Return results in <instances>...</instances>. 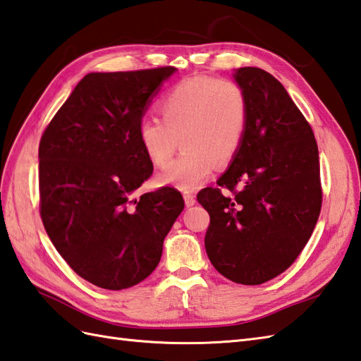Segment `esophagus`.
I'll list each match as a JSON object with an SVG mask.
<instances>
[{"label": "esophagus", "mask_w": 361, "mask_h": 361, "mask_svg": "<svg viewBox=\"0 0 361 361\" xmlns=\"http://www.w3.org/2000/svg\"><path fill=\"white\" fill-rule=\"evenodd\" d=\"M183 199H185V205L191 207L196 204V196L193 193H183Z\"/></svg>", "instance_id": "obj_1"}]
</instances>
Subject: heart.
I'll return each mask as SVG.
<instances>
[{
	"instance_id": "1",
	"label": "heart",
	"mask_w": 361,
	"mask_h": 361,
	"mask_svg": "<svg viewBox=\"0 0 361 361\" xmlns=\"http://www.w3.org/2000/svg\"><path fill=\"white\" fill-rule=\"evenodd\" d=\"M159 118H143L137 139L147 159L164 168L182 142L183 153L159 174L160 185L193 191L212 178L218 160L228 164L247 128L244 90L227 78L196 75L174 85L157 102Z\"/></svg>"
}]
</instances>
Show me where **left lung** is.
Listing matches in <instances>:
<instances>
[{"label": "left lung", "mask_w": 361, "mask_h": 361, "mask_svg": "<svg viewBox=\"0 0 361 361\" xmlns=\"http://www.w3.org/2000/svg\"><path fill=\"white\" fill-rule=\"evenodd\" d=\"M248 117L243 145L218 187L197 193L210 214L205 250L230 281L258 286L298 258L322 212L314 131L278 80L239 68Z\"/></svg>", "instance_id": "obj_1"}]
</instances>
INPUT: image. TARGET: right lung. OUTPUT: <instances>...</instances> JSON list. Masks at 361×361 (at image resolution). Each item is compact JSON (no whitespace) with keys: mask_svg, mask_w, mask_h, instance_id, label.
<instances>
[{"mask_svg":"<svg viewBox=\"0 0 361 361\" xmlns=\"http://www.w3.org/2000/svg\"><path fill=\"white\" fill-rule=\"evenodd\" d=\"M176 68L91 72L46 126L38 147L39 216L68 266L122 290L151 275L183 210L173 187L131 199L153 174L137 139L149 97Z\"/></svg>","mask_w":361,"mask_h":361,"instance_id":"obj_1","label":"right lung"}]
</instances>
